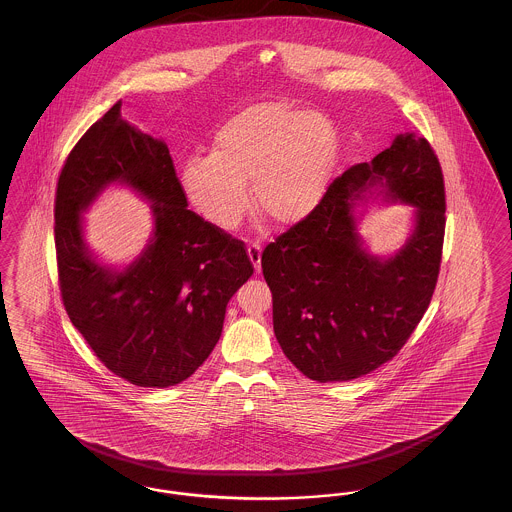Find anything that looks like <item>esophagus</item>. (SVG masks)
Segmentation results:
<instances>
[{
	"mask_svg": "<svg viewBox=\"0 0 512 512\" xmlns=\"http://www.w3.org/2000/svg\"><path fill=\"white\" fill-rule=\"evenodd\" d=\"M261 251H263V245L259 242H249L247 245V253H249V259L253 263V267L257 272H261Z\"/></svg>",
	"mask_w": 512,
	"mask_h": 512,
	"instance_id": "esophagus-1",
	"label": "esophagus"
}]
</instances>
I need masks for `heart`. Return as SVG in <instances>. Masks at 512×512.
<instances>
[{"mask_svg":"<svg viewBox=\"0 0 512 512\" xmlns=\"http://www.w3.org/2000/svg\"><path fill=\"white\" fill-rule=\"evenodd\" d=\"M338 161L332 122L284 103L247 107L220 126L211 155H192L182 182L197 211L220 228H234L249 209L276 224L309 217L328 192Z\"/></svg>","mask_w":512,"mask_h":512,"instance_id":"obj_1","label":"heart"}]
</instances>
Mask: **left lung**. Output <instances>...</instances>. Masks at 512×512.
Returning <instances> with one entry per match:
<instances>
[{"instance_id":"left-lung-1","label":"left lung","mask_w":512,"mask_h":512,"mask_svg":"<svg viewBox=\"0 0 512 512\" xmlns=\"http://www.w3.org/2000/svg\"><path fill=\"white\" fill-rule=\"evenodd\" d=\"M368 185L417 207L414 236L390 260L368 256L356 234L352 205ZM443 236V172L426 138L401 134L349 167L261 255L284 355L317 382H347L391 361L432 301Z\"/></svg>"}]
</instances>
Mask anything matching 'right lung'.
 I'll return each mask as SVG.
<instances>
[{
  "mask_svg": "<svg viewBox=\"0 0 512 512\" xmlns=\"http://www.w3.org/2000/svg\"><path fill=\"white\" fill-rule=\"evenodd\" d=\"M117 101L71 149L55 190L59 290L74 328L113 374L169 388L211 355L230 297L253 274L242 240L188 209L169 147L122 119ZM154 203V238L122 273L101 268L81 240L79 211L111 181Z\"/></svg>",
  "mask_w": 512,
  "mask_h": 512,
  "instance_id": "add662e5",
  "label": "right lung"
}]
</instances>
